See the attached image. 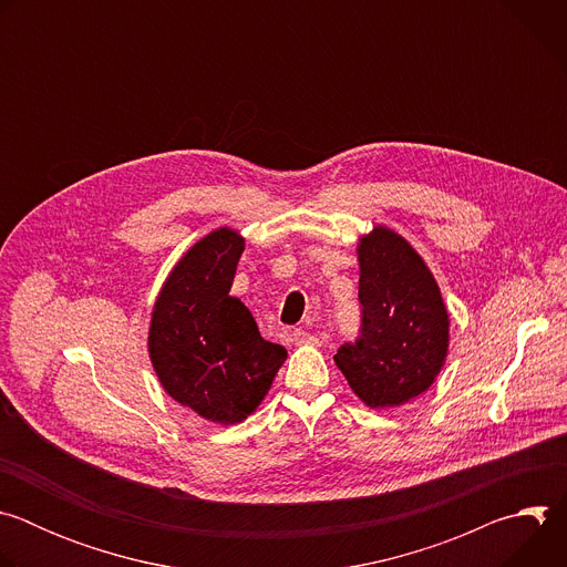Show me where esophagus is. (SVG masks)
<instances>
[{"mask_svg":"<svg viewBox=\"0 0 567 567\" xmlns=\"http://www.w3.org/2000/svg\"><path fill=\"white\" fill-rule=\"evenodd\" d=\"M291 339H293L296 346H318V339L311 332H305V330H293Z\"/></svg>","mask_w":567,"mask_h":567,"instance_id":"34e87169","label":"esophagus"}]
</instances>
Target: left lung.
Wrapping results in <instances>:
<instances>
[{
    "label": "left lung",
    "instance_id": "1",
    "mask_svg": "<svg viewBox=\"0 0 567 567\" xmlns=\"http://www.w3.org/2000/svg\"><path fill=\"white\" fill-rule=\"evenodd\" d=\"M361 337L334 361L370 409H394L426 392L449 354V311L422 256L377 224L357 245Z\"/></svg>",
    "mask_w": 567,
    "mask_h": 567
}]
</instances>
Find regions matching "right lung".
<instances>
[{
	"label": "right lung",
	"instance_id": "right-lung-1",
	"mask_svg": "<svg viewBox=\"0 0 567 567\" xmlns=\"http://www.w3.org/2000/svg\"><path fill=\"white\" fill-rule=\"evenodd\" d=\"M245 237L215 228L184 254L152 307L147 352L164 390L215 424L247 420L267 396L287 350L260 337L230 296Z\"/></svg>",
	"mask_w": 567,
	"mask_h": 567
}]
</instances>
